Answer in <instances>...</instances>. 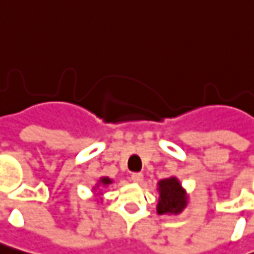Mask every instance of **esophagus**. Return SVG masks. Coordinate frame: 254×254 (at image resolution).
Segmentation results:
<instances>
[{
	"mask_svg": "<svg viewBox=\"0 0 254 254\" xmlns=\"http://www.w3.org/2000/svg\"><path fill=\"white\" fill-rule=\"evenodd\" d=\"M130 179L133 183H142L143 181V174L142 173H132Z\"/></svg>",
	"mask_w": 254,
	"mask_h": 254,
	"instance_id": "esophagus-1",
	"label": "esophagus"
}]
</instances>
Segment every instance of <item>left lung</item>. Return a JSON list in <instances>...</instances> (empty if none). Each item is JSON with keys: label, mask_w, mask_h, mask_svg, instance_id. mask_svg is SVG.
I'll return each instance as SVG.
<instances>
[{"label": "left lung", "mask_w": 254, "mask_h": 254, "mask_svg": "<svg viewBox=\"0 0 254 254\" xmlns=\"http://www.w3.org/2000/svg\"><path fill=\"white\" fill-rule=\"evenodd\" d=\"M160 198L157 204V212L163 214H180L187 205V195L180 186L179 180L171 177L159 183Z\"/></svg>", "instance_id": "obj_1"}]
</instances>
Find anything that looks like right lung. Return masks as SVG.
I'll return each instance as SVG.
<instances>
[{"instance_id":"1","label":"right lung","mask_w":254,"mask_h":254,"mask_svg":"<svg viewBox=\"0 0 254 254\" xmlns=\"http://www.w3.org/2000/svg\"><path fill=\"white\" fill-rule=\"evenodd\" d=\"M100 183H102V186H107V184H111L112 181H111L108 177H104V179H101L100 180Z\"/></svg>"}]
</instances>
